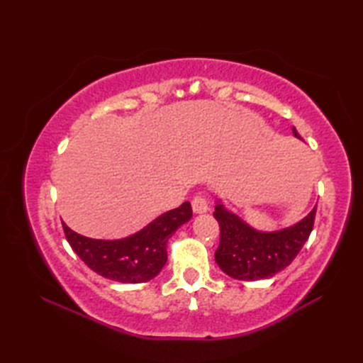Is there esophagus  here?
I'll use <instances>...</instances> for the list:
<instances>
[{
  "label": "esophagus",
  "instance_id": "obj_1",
  "mask_svg": "<svg viewBox=\"0 0 363 363\" xmlns=\"http://www.w3.org/2000/svg\"><path fill=\"white\" fill-rule=\"evenodd\" d=\"M191 207H194L195 213H206L207 211H209V204H207L206 198L201 195L194 198V201H191Z\"/></svg>",
  "mask_w": 363,
  "mask_h": 363
}]
</instances>
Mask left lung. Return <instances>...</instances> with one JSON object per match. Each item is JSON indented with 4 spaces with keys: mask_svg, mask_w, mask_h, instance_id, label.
<instances>
[{
    "mask_svg": "<svg viewBox=\"0 0 363 363\" xmlns=\"http://www.w3.org/2000/svg\"><path fill=\"white\" fill-rule=\"evenodd\" d=\"M291 130L301 138L295 128ZM315 213L317 206L295 225L267 233L250 226L217 199L213 217L220 225V245L215 251V262L221 272L238 281L273 277L298 256L312 233Z\"/></svg>",
    "mask_w": 363,
    "mask_h": 363,
    "instance_id": "8db88e82",
    "label": "left lung"
}]
</instances>
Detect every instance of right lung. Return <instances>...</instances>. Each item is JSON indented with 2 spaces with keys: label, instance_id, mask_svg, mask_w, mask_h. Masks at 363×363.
Here are the masks:
<instances>
[{
  "label": "right lung",
  "instance_id": "obj_1",
  "mask_svg": "<svg viewBox=\"0 0 363 363\" xmlns=\"http://www.w3.org/2000/svg\"><path fill=\"white\" fill-rule=\"evenodd\" d=\"M189 201L177 209L159 215L138 233L118 238L99 240L74 233L64 223V233L73 251L90 269L106 279L121 284H140L154 279L167 264V243L177 228L190 221Z\"/></svg>",
  "mask_w": 363,
  "mask_h": 363
}]
</instances>
